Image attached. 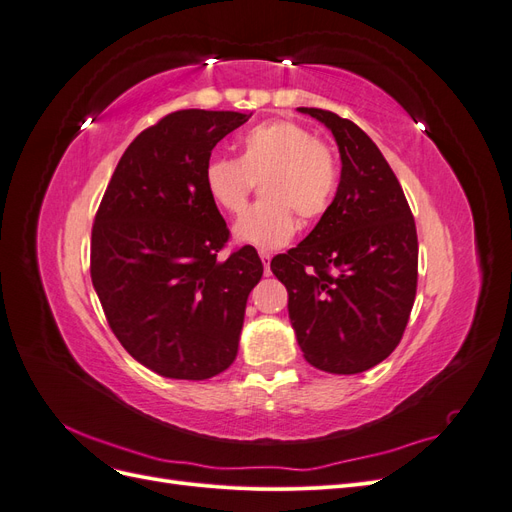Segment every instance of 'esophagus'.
I'll return each mask as SVG.
<instances>
[{
	"mask_svg": "<svg viewBox=\"0 0 512 512\" xmlns=\"http://www.w3.org/2000/svg\"><path fill=\"white\" fill-rule=\"evenodd\" d=\"M260 254V258H262V265H265V275H271V269H269V262H271V252H267V250H260L258 252Z\"/></svg>",
	"mask_w": 512,
	"mask_h": 512,
	"instance_id": "esophagus-1",
	"label": "esophagus"
}]
</instances>
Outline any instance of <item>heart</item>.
I'll return each instance as SVG.
<instances>
[{
    "mask_svg": "<svg viewBox=\"0 0 512 512\" xmlns=\"http://www.w3.org/2000/svg\"><path fill=\"white\" fill-rule=\"evenodd\" d=\"M239 158L213 156L205 166V190L211 203L237 215L245 209L254 183H262V203L245 211L232 228L237 243L260 250L286 245L303 220H316L329 209L339 168L333 151L316 141L297 121L258 123L239 141Z\"/></svg>",
    "mask_w": 512,
    "mask_h": 512,
    "instance_id": "1",
    "label": "heart"
}]
</instances>
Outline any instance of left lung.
<instances>
[{
  "label": "left lung",
  "mask_w": 512,
  "mask_h": 512,
  "mask_svg": "<svg viewBox=\"0 0 512 512\" xmlns=\"http://www.w3.org/2000/svg\"><path fill=\"white\" fill-rule=\"evenodd\" d=\"M335 138L342 177L314 230L271 271L288 290V316L309 365L329 374H361L382 363L408 324L418 269V241L404 190L376 143L322 108Z\"/></svg>",
  "instance_id": "1"
}]
</instances>
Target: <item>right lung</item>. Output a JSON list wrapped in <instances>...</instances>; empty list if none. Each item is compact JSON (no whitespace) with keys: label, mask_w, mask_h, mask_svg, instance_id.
Masks as SVG:
<instances>
[{"label":"right lung","mask_w":512,"mask_h":512,"mask_svg":"<svg viewBox=\"0 0 512 512\" xmlns=\"http://www.w3.org/2000/svg\"><path fill=\"white\" fill-rule=\"evenodd\" d=\"M252 117L170 113L138 134L91 230V282L113 333L164 378L207 380L235 361L245 303L262 277L252 245L218 260L228 228L205 190L213 147Z\"/></svg>","instance_id":"right-lung-1"}]
</instances>
